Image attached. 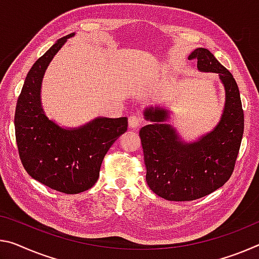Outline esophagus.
Returning a JSON list of instances; mask_svg holds the SVG:
<instances>
[{"label":"esophagus","mask_w":259,"mask_h":259,"mask_svg":"<svg viewBox=\"0 0 259 259\" xmlns=\"http://www.w3.org/2000/svg\"><path fill=\"white\" fill-rule=\"evenodd\" d=\"M128 122H129L130 128L136 129L139 125H142L143 118L141 117V115L139 114H131L128 118Z\"/></svg>","instance_id":"esophagus-1"}]
</instances>
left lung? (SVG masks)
Returning <instances> with one entry per match:
<instances>
[{
  "mask_svg": "<svg viewBox=\"0 0 259 259\" xmlns=\"http://www.w3.org/2000/svg\"><path fill=\"white\" fill-rule=\"evenodd\" d=\"M189 60H197L200 71L219 73L224 83L226 104L219 124L197 143L184 144L170 125L161 123L167 118L165 110L147 108L146 118L155 123L139 131L147 184L154 194L175 202L198 199L228 181L244 129L239 86L232 73L206 48H197Z\"/></svg>",
  "mask_w": 259,
  "mask_h": 259,
  "instance_id": "8db88e82",
  "label": "left lung"
}]
</instances>
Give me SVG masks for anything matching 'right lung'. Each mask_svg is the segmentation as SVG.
<instances>
[{
    "label": "right lung",
    "mask_w": 259,
    "mask_h": 259,
    "mask_svg": "<svg viewBox=\"0 0 259 259\" xmlns=\"http://www.w3.org/2000/svg\"><path fill=\"white\" fill-rule=\"evenodd\" d=\"M73 33L57 40L35 61L16 106L15 134L27 174L63 194H79L98 181L106 153L128 129V118L99 117L75 130L49 121L40 104V86L53 57Z\"/></svg>",
    "instance_id": "1"
}]
</instances>
